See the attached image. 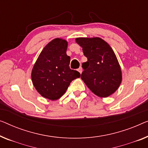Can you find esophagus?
Wrapping results in <instances>:
<instances>
[{
	"label": "esophagus",
	"instance_id": "34e87169",
	"mask_svg": "<svg viewBox=\"0 0 148 148\" xmlns=\"http://www.w3.org/2000/svg\"><path fill=\"white\" fill-rule=\"evenodd\" d=\"M82 67H79V69H78V71L79 72V73H82Z\"/></svg>",
	"mask_w": 148,
	"mask_h": 148
}]
</instances>
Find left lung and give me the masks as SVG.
Listing matches in <instances>:
<instances>
[{
  "instance_id": "8db88e82",
  "label": "left lung",
  "mask_w": 148,
  "mask_h": 148,
  "mask_svg": "<svg viewBox=\"0 0 148 148\" xmlns=\"http://www.w3.org/2000/svg\"><path fill=\"white\" fill-rule=\"evenodd\" d=\"M87 61L82 64L81 78L89 89L100 97H107L118 89L122 76L113 49L99 37L77 38Z\"/></svg>"
}]
</instances>
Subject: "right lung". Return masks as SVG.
Masks as SVG:
<instances>
[{
  "instance_id": "right-lung-1",
  "label": "right lung",
  "mask_w": 148,
  "mask_h": 148,
  "mask_svg": "<svg viewBox=\"0 0 148 148\" xmlns=\"http://www.w3.org/2000/svg\"><path fill=\"white\" fill-rule=\"evenodd\" d=\"M67 42L55 38L45 47L32 70V81L42 97L56 100L61 97L71 82L80 77L77 71L70 69Z\"/></svg>"
}]
</instances>
